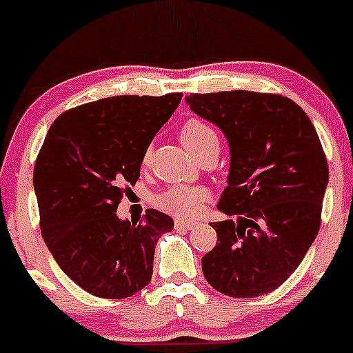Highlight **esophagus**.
Returning a JSON list of instances; mask_svg holds the SVG:
<instances>
[{"instance_id":"1","label":"esophagus","mask_w":353,"mask_h":353,"mask_svg":"<svg viewBox=\"0 0 353 353\" xmlns=\"http://www.w3.org/2000/svg\"><path fill=\"white\" fill-rule=\"evenodd\" d=\"M174 225H176V229H191V227H193L194 223L190 222V220L177 219V220H174Z\"/></svg>"}]
</instances>
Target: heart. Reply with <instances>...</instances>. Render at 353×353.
I'll return each instance as SVG.
<instances>
[{
	"label": "heart",
	"instance_id": "heart-1",
	"mask_svg": "<svg viewBox=\"0 0 353 353\" xmlns=\"http://www.w3.org/2000/svg\"><path fill=\"white\" fill-rule=\"evenodd\" d=\"M181 141L190 148L193 154L201 155L212 145H219V137L215 130L198 117H191L181 126ZM150 150L143 154V163L148 162ZM210 196L208 190L196 184H172L154 198L157 208L176 216H193L201 208L203 203Z\"/></svg>",
	"mask_w": 353,
	"mask_h": 353
}]
</instances>
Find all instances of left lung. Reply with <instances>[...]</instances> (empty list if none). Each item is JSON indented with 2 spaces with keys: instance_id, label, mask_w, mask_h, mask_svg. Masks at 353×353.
<instances>
[{
  "instance_id": "obj_1",
  "label": "left lung",
  "mask_w": 353,
  "mask_h": 353,
  "mask_svg": "<svg viewBox=\"0 0 353 353\" xmlns=\"http://www.w3.org/2000/svg\"><path fill=\"white\" fill-rule=\"evenodd\" d=\"M190 108L225 133L229 186L219 210L237 220L212 223L216 245L201 258L220 294L251 299L295 272L321 225L328 162L311 119L280 94H191Z\"/></svg>"
}]
</instances>
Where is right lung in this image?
I'll return each mask as SVG.
<instances>
[{"mask_svg": "<svg viewBox=\"0 0 353 353\" xmlns=\"http://www.w3.org/2000/svg\"><path fill=\"white\" fill-rule=\"evenodd\" d=\"M183 94L117 95L59 114L34 165L41 232L59 268L88 294L131 297L147 287L169 215L119 220L117 205L140 177L143 154Z\"/></svg>", "mask_w": 353, "mask_h": 353, "instance_id": "right-lung-1", "label": "right lung"}]
</instances>
